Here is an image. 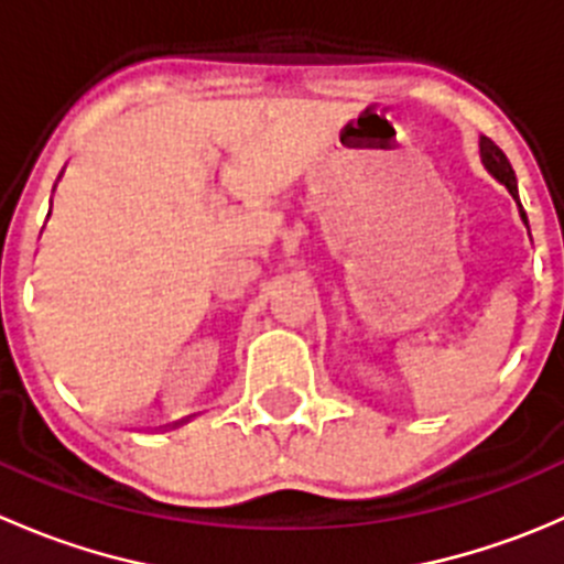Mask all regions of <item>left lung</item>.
<instances>
[{
    "label": "left lung",
    "mask_w": 564,
    "mask_h": 564,
    "mask_svg": "<svg viewBox=\"0 0 564 564\" xmlns=\"http://www.w3.org/2000/svg\"><path fill=\"white\" fill-rule=\"evenodd\" d=\"M480 158L482 163H486V169L497 176L499 182H502L505 187L510 191V196L519 202V185H516V174H513V166L508 163V158H505V152L499 150V147H494L491 141L480 139Z\"/></svg>",
    "instance_id": "8db88e82"
}]
</instances>
